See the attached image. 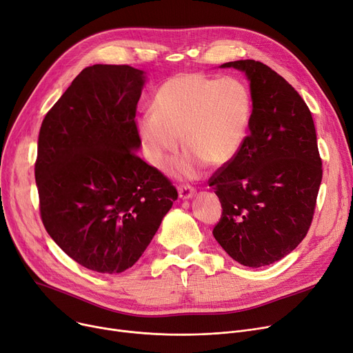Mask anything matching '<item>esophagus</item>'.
Listing matches in <instances>:
<instances>
[{
	"label": "esophagus",
	"mask_w": 353,
	"mask_h": 353,
	"mask_svg": "<svg viewBox=\"0 0 353 353\" xmlns=\"http://www.w3.org/2000/svg\"><path fill=\"white\" fill-rule=\"evenodd\" d=\"M196 190L189 186V184H183V186L179 188V197L183 199V200H188V199H192L194 196Z\"/></svg>",
	"instance_id": "obj_1"
}]
</instances>
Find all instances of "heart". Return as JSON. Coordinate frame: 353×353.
I'll use <instances>...</instances> for the list:
<instances>
[{"label":"heart","instance_id":"heart-1","mask_svg":"<svg viewBox=\"0 0 353 353\" xmlns=\"http://www.w3.org/2000/svg\"><path fill=\"white\" fill-rule=\"evenodd\" d=\"M252 117V96L239 79L180 72L156 91L152 111L137 119L143 152L164 169L181 145L188 153L174 164L180 177H197L209 164L230 163L242 148Z\"/></svg>","mask_w":353,"mask_h":353}]
</instances>
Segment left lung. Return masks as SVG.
Returning a JSON list of instances; mask_svg holds the SVG:
<instances>
[{"instance_id": "left-lung-1", "label": "left lung", "mask_w": 353, "mask_h": 353, "mask_svg": "<svg viewBox=\"0 0 353 353\" xmlns=\"http://www.w3.org/2000/svg\"><path fill=\"white\" fill-rule=\"evenodd\" d=\"M250 81L249 134L237 156L209 180L221 203L219 245L249 268L272 265L305 239L322 181L310 110L282 76L261 61L220 65Z\"/></svg>"}]
</instances>
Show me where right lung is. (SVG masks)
Returning a JSON list of instances; mask_svg holds the SVG:
<instances>
[{
	"label": "right lung",
	"mask_w": 353,
	"mask_h": 353,
	"mask_svg": "<svg viewBox=\"0 0 353 353\" xmlns=\"http://www.w3.org/2000/svg\"><path fill=\"white\" fill-rule=\"evenodd\" d=\"M144 83L130 65L87 67L40 128L43 225L72 261L99 273L132 268L177 200L170 180L136 154Z\"/></svg>",
	"instance_id": "add662e5"
}]
</instances>
